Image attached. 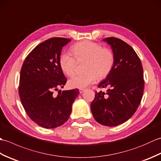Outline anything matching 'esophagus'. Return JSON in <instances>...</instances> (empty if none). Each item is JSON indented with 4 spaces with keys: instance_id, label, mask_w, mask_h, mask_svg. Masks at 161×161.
Masks as SVG:
<instances>
[{
    "instance_id": "esophagus-1",
    "label": "esophagus",
    "mask_w": 161,
    "mask_h": 161,
    "mask_svg": "<svg viewBox=\"0 0 161 161\" xmlns=\"http://www.w3.org/2000/svg\"><path fill=\"white\" fill-rule=\"evenodd\" d=\"M84 91H85V89H84V88H80V93H84Z\"/></svg>"
}]
</instances>
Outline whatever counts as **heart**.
Wrapping results in <instances>:
<instances>
[{"label": "heart", "instance_id": "b5f03b06", "mask_svg": "<svg viewBox=\"0 0 161 161\" xmlns=\"http://www.w3.org/2000/svg\"><path fill=\"white\" fill-rule=\"evenodd\" d=\"M71 52L78 61H86V73L78 75L68 81L71 88H84L102 79L110 73L114 64L115 57L111 50L104 48L97 43L84 41L71 47ZM74 57V58H75ZM69 53H64L59 58L61 70L68 76H73L76 71V60Z\"/></svg>", "mask_w": 161, "mask_h": 161}]
</instances>
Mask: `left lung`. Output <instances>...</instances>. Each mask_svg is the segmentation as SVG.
I'll return each mask as SVG.
<instances>
[{
	"instance_id": "left-lung-1",
	"label": "left lung",
	"mask_w": 161,
	"mask_h": 161,
	"mask_svg": "<svg viewBox=\"0 0 161 161\" xmlns=\"http://www.w3.org/2000/svg\"><path fill=\"white\" fill-rule=\"evenodd\" d=\"M102 41L111 46L115 61L110 73L98 85L99 88H110L107 95L96 91L91 109L98 123L115 126L131 118L141 104L144 91L143 68L129 44L115 37Z\"/></svg>"
}]
</instances>
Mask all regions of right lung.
<instances>
[{
  "mask_svg": "<svg viewBox=\"0 0 161 161\" xmlns=\"http://www.w3.org/2000/svg\"><path fill=\"white\" fill-rule=\"evenodd\" d=\"M70 41L54 37L39 44L20 70L19 93L23 107L32 121L46 129L58 127L68 120L80 93L76 88L53 94L66 83L59 58L63 47Z\"/></svg>",
  "mask_w": 161,
  "mask_h": 161,
  "instance_id": "1",
  "label": "right lung"
}]
</instances>
